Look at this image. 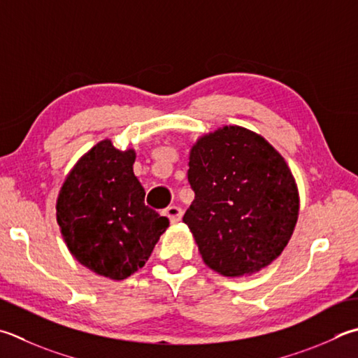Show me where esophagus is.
Wrapping results in <instances>:
<instances>
[{
    "mask_svg": "<svg viewBox=\"0 0 358 358\" xmlns=\"http://www.w3.org/2000/svg\"><path fill=\"white\" fill-rule=\"evenodd\" d=\"M167 219L171 220V223H177L181 220V217H183V211H181V208L178 206H169L164 211Z\"/></svg>",
    "mask_w": 358,
    "mask_h": 358,
    "instance_id": "obj_1",
    "label": "esophagus"
}]
</instances>
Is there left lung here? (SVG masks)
<instances>
[{
  "instance_id": "left-lung-1",
  "label": "left lung",
  "mask_w": 358,
  "mask_h": 358,
  "mask_svg": "<svg viewBox=\"0 0 358 358\" xmlns=\"http://www.w3.org/2000/svg\"><path fill=\"white\" fill-rule=\"evenodd\" d=\"M195 199L183 222L203 262L223 276L253 275L282 253L295 229V178L267 139L239 125L203 135L189 153Z\"/></svg>"
}]
</instances>
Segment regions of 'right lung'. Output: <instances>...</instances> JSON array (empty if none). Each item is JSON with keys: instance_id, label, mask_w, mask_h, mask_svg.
<instances>
[{"instance_id": "add662e5", "label": "right lung", "mask_w": 358, "mask_h": 358, "mask_svg": "<svg viewBox=\"0 0 358 358\" xmlns=\"http://www.w3.org/2000/svg\"><path fill=\"white\" fill-rule=\"evenodd\" d=\"M136 153L97 143L68 173L57 197V223L68 250L96 275L122 281L144 267L169 219L144 205L133 173Z\"/></svg>"}]
</instances>
